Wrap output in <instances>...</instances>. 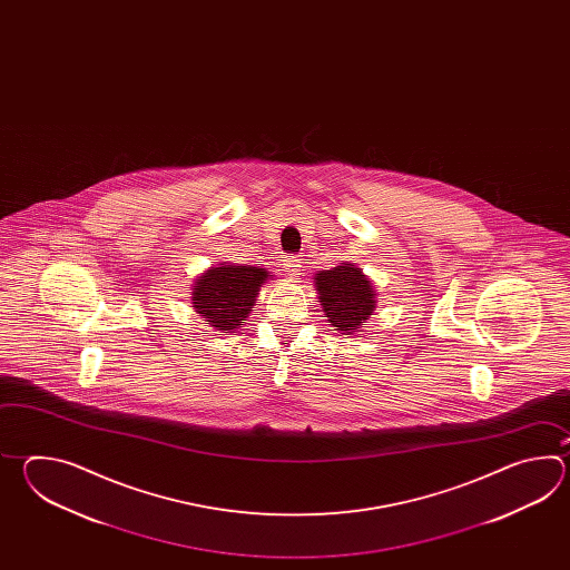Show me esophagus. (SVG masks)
Returning a JSON list of instances; mask_svg holds the SVG:
<instances>
[{"label": "esophagus", "instance_id": "esophagus-1", "mask_svg": "<svg viewBox=\"0 0 570 570\" xmlns=\"http://www.w3.org/2000/svg\"><path fill=\"white\" fill-rule=\"evenodd\" d=\"M283 267H285L287 275L295 277V275H299V271H302V258H299V256H287V258L283 261Z\"/></svg>", "mask_w": 570, "mask_h": 570}]
</instances>
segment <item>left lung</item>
<instances>
[{"label":"left lung","instance_id":"8db88e82","mask_svg":"<svg viewBox=\"0 0 570 570\" xmlns=\"http://www.w3.org/2000/svg\"><path fill=\"white\" fill-rule=\"evenodd\" d=\"M314 285L330 326L344 336L363 332L376 307L375 287L363 268L354 263H340L330 271H317Z\"/></svg>","mask_w":570,"mask_h":570}]
</instances>
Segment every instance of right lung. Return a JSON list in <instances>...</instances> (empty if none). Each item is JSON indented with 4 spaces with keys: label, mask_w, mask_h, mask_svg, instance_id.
<instances>
[{
    "label": "right lung",
    "mask_w": 570,
    "mask_h": 570,
    "mask_svg": "<svg viewBox=\"0 0 570 570\" xmlns=\"http://www.w3.org/2000/svg\"><path fill=\"white\" fill-rule=\"evenodd\" d=\"M267 281H273L267 268L219 263L195 277L191 305L214 330L232 334L246 324Z\"/></svg>",
    "instance_id": "obj_1"
}]
</instances>
